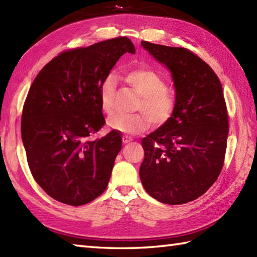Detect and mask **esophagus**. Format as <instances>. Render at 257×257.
<instances>
[{"label": "esophagus", "mask_w": 257, "mask_h": 257, "mask_svg": "<svg viewBox=\"0 0 257 257\" xmlns=\"http://www.w3.org/2000/svg\"><path fill=\"white\" fill-rule=\"evenodd\" d=\"M133 141V139L132 138H129V137H127V136H123L122 137V143L125 145V144H129V143H132Z\"/></svg>", "instance_id": "esophagus-1"}]
</instances>
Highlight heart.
<instances>
[{"instance_id":"heart-1","label":"heart","mask_w":257,"mask_h":257,"mask_svg":"<svg viewBox=\"0 0 257 257\" xmlns=\"http://www.w3.org/2000/svg\"><path fill=\"white\" fill-rule=\"evenodd\" d=\"M124 78L139 95L135 109L143 112L113 114L108 119L111 128L128 135H139L149 128L150 121L159 127L171 119L176 109V98L167 89L166 80L159 74L149 68L138 67L130 69ZM114 91L116 79L113 75H109L100 88V106L107 114L113 111Z\"/></svg>"}]
</instances>
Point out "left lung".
Segmentation results:
<instances>
[{"instance_id": "left-lung-1", "label": "left lung", "mask_w": 257, "mask_h": 257, "mask_svg": "<svg viewBox=\"0 0 257 257\" xmlns=\"http://www.w3.org/2000/svg\"><path fill=\"white\" fill-rule=\"evenodd\" d=\"M141 45L170 70L176 109L167 123L141 141L140 180L162 203H188L210 189L224 163L228 116L222 85L209 65L187 48L146 41Z\"/></svg>"}]
</instances>
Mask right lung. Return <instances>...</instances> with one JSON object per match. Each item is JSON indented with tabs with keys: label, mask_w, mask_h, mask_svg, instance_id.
<instances>
[{
	"label": "right lung",
	"mask_w": 257,
	"mask_h": 257,
	"mask_svg": "<svg viewBox=\"0 0 257 257\" xmlns=\"http://www.w3.org/2000/svg\"><path fill=\"white\" fill-rule=\"evenodd\" d=\"M132 41L117 37L63 52L33 81L22 112L21 133L32 176L62 203H89L106 190L121 135L92 136L105 124L100 88Z\"/></svg>",
	"instance_id": "1"
}]
</instances>
